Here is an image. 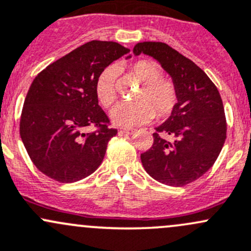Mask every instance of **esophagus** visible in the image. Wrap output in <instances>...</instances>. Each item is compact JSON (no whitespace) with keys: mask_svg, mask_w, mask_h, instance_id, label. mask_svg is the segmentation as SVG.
Returning a JSON list of instances; mask_svg holds the SVG:
<instances>
[{"mask_svg":"<svg viewBox=\"0 0 251 251\" xmlns=\"http://www.w3.org/2000/svg\"><path fill=\"white\" fill-rule=\"evenodd\" d=\"M136 133V130H126V128H121L119 130V134H133Z\"/></svg>","mask_w":251,"mask_h":251,"instance_id":"1","label":"esophagus"}]
</instances>
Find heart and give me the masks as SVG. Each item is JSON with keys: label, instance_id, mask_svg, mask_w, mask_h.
Segmentation results:
<instances>
[{"label": "heart", "instance_id": "b5f03b06", "mask_svg": "<svg viewBox=\"0 0 251 251\" xmlns=\"http://www.w3.org/2000/svg\"><path fill=\"white\" fill-rule=\"evenodd\" d=\"M134 78L142 81L141 90L137 94V102H123L110 112V120L121 127H136L157 117H170L179 101L178 89L170 78L161 77L159 63L151 60H138L130 66ZM117 70L105 68L95 84L97 101L104 108H109L117 100ZM157 112H155L154 110Z\"/></svg>", "mask_w": 251, "mask_h": 251}]
</instances>
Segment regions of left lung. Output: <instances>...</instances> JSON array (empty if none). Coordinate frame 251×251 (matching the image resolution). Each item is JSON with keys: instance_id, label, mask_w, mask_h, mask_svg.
<instances>
[{"instance_id": "1", "label": "left lung", "mask_w": 251, "mask_h": 251, "mask_svg": "<svg viewBox=\"0 0 251 251\" xmlns=\"http://www.w3.org/2000/svg\"><path fill=\"white\" fill-rule=\"evenodd\" d=\"M146 54L160 62L178 89L179 101L171 117L152 133L154 143L141 154L151 178L170 186H184L207 172L226 139L223 100L209 77L195 62L161 42L134 46L133 54ZM160 133L174 137L163 140Z\"/></svg>"}]
</instances>
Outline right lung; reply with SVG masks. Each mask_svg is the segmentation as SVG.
Masks as SVG:
<instances>
[{"label": "right lung", "mask_w": 251, "mask_h": 251, "mask_svg": "<svg viewBox=\"0 0 251 251\" xmlns=\"http://www.w3.org/2000/svg\"><path fill=\"white\" fill-rule=\"evenodd\" d=\"M115 42L91 41L50 63L33 79L20 118V137L33 165L49 178L73 183L92 174L118 133L95 95L96 79L128 54ZM94 126L97 131L85 134Z\"/></svg>", "instance_id": "add662e5"}]
</instances>
